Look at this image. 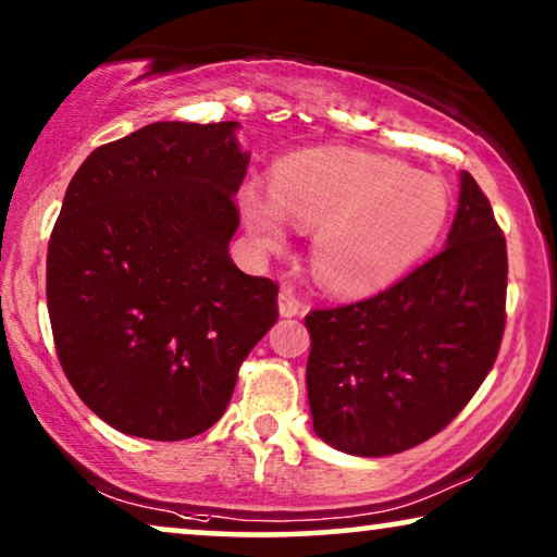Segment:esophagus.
<instances>
[{"label": "esophagus", "mask_w": 557, "mask_h": 557, "mask_svg": "<svg viewBox=\"0 0 557 557\" xmlns=\"http://www.w3.org/2000/svg\"><path fill=\"white\" fill-rule=\"evenodd\" d=\"M278 314L281 317H296L301 314V301L296 299L292 292H281L278 294Z\"/></svg>", "instance_id": "obj_1"}]
</instances>
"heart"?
<instances>
[{"label": "heart", "instance_id": "heart-1", "mask_svg": "<svg viewBox=\"0 0 557 557\" xmlns=\"http://www.w3.org/2000/svg\"><path fill=\"white\" fill-rule=\"evenodd\" d=\"M238 208L258 248L286 243L292 220L314 227L311 263L339 294L377 292L413 269L441 238L451 193L436 174L357 149L286 159L271 185L246 180Z\"/></svg>", "mask_w": 557, "mask_h": 557}]
</instances>
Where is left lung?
<instances>
[{
    "mask_svg": "<svg viewBox=\"0 0 557 557\" xmlns=\"http://www.w3.org/2000/svg\"><path fill=\"white\" fill-rule=\"evenodd\" d=\"M446 248L398 284L309 311L307 391L317 436L352 456H391L446 429L497 360L507 243L461 172Z\"/></svg>",
    "mask_w": 557,
    "mask_h": 557,
    "instance_id": "left-lung-1",
    "label": "left lung"
}]
</instances>
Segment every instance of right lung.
I'll list each match as a JSON object with an SVG mask.
<instances>
[{
	"mask_svg": "<svg viewBox=\"0 0 557 557\" xmlns=\"http://www.w3.org/2000/svg\"><path fill=\"white\" fill-rule=\"evenodd\" d=\"M238 128L157 121L90 151L65 189L48 246L52 337L73 391L128 436L218 423L278 319V286L227 253L250 159Z\"/></svg>",
	"mask_w": 557,
	"mask_h": 557,
	"instance_id": "right-lung-1",
	"label": "right lung"
}]
</instances>
